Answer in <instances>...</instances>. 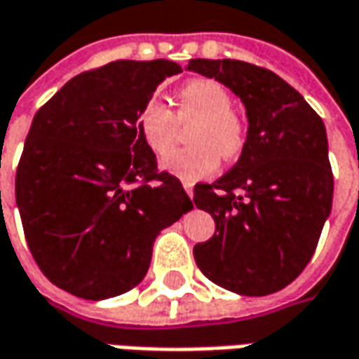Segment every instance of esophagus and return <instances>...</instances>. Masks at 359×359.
<instances>
[{
  "label": "esophagus",
  "instance_id": "1",
  "mask_svg": "<svg viewBox=\"0 0 359 359\" xmlns=\"http://www.w3.org/2000/svg\"><path fill=\"white\" fill-rule=\"evenodd\" d=\"M184 189H185V194L189 197H194V185L189 184V182H184Z\"/></svg>",
  "mask_w": 359,
  "mask_h": 359
}]
</instances>
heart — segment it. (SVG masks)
<instances>
[{
    "mask_svg": "<svg viewBox=\"0 0 359 359\" xmlns=\"http://www.w3.org/2000/svg\"><path fill=\"white\" fill-rule=\"evenodd\" d=\"M138 132L146 148L163 158L174 148L180 124H194L187 134L189 148L174 151L163 160V170L184 182H199L215 174L219 154L223 160L241 156L247 126L233 112V96L213 79H194L177 90V112H172L158 96L148 98L138 110Z\"/></svg>",
    "mask_w": 359,
    "mask_h": 359,
    "instance_id": "1",
    "label": "heart"
}]
</instances>
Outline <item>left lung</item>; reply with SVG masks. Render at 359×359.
I'll return each mask as SVG.
<instances>
[{
	"instance_id": "obj_1",
	"label": "left lung",
	"mask_w": 359,
	"mask_h": 359,
	"mask_svg": "<svg viewBox=\"0 0 359 359\" xmlns=\"http://www.w3.org/2000/svg\"><path fill=\"white\" fill-rule=\"evenodd\" d=\"M189 71L241 98L249 130L239 162L213 184H197L194 203L215 233L194 247L211 283L245 297L285 288L310 263L334 196L322 118L278 74L235 59H191Z\"/></svg>"
}]
</instances>
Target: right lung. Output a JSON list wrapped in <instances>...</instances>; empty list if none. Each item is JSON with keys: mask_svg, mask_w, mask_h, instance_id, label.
Instances as JSON below:
<instances>
[{"mask_svg": "<svg viewBox=\"0 0 359 359\" xmlns=\"http://www.w3.org/2000/svg\"><path fill=\"white\" fill-rule=\"evenodd\" d=\"M174 61H114L76 74L37 110L17 165L29 251L53 285L104 300L142 283L160 231L194 208L158 172L138 110Z\"/></svg>", "mask_w": 359, "mask_h": 359, "instance_id": "right-lung-1", "label": "right lung"}]
</instances>
